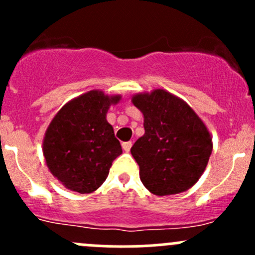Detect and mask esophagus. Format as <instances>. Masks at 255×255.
Wrapping results in <instances>:
<instances>
[{"instance_id": "esophagus-1", "label": "esophagus", "mask_w": 255, "mask_h": 255, "mask_svg": "<svg viewBox=\"0 0 255 255\" xmlns=\"http://www.w3.org/2000/svg\"><path fill=\"white\" fill-rule=\"evenodd\" d=\"M122 148L125 151H129L132 148V142H125L122 143Z\"/></svg>"}]
</instances>
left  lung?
<instances>
[{"mask_svg":"<svg viewBox=\"0 0 255 255\" xmlns=\"http://www.w3.org/2000/svg\"><path fill=\"white\" fill-rule=\"evenodd\" d=\"M132 104L144 117L145 133L130 149L144 186L156 196L194 186L213 146L204 121L184 100L163 89L135 94Z\"/></svg>","mask_w":255,"mask_h":255,"instance_id":"left-lung-1","label":"left lung"}]
</instances>
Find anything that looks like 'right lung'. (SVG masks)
Returning a JSON list of instances; mask_svg holds the SVG:
<instances>
[{"label": "right lung", "instance_id": "1", "mask_svg": "<svg viewBox=\"0 0 255 255\" xmlns=\"http://www.w3.org/2000/svg\"><path fill=\"white\" fill-rule=\"evenodd\" d=\"M121 95L91 90L66 102L49 123L43 155L53 176L79 194L96 191L122 154L106 115Z\"/></svg>", "mask_w": 255, "mask_h": 255}]
</instances>
